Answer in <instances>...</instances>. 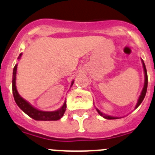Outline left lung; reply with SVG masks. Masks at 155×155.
<instances>
[{"instance_id": "1", "label": "left lung", "mask_w": 155, "mask_h": 155, "mask_svg": "<svg viewBox=\"0 0 155 155\" xmlns=\"http://www.w3.org/2000/svg\"><path fill=\"white\" fill-rule=\"evenodd\" d=\"M143 62V70H144V74H145V81H144V86H143V91L142 92H141V94L140 96L139 99H138V101H137V105H136V108H137L138 106L141 103H142L143 100L144 99L145 97V95H146V93H147V69H146V67H145V64L144 63H143V61H142ZM97 112L99 113V115H101L102 117H104V118H107V119H116V118H118V117H112V116H110V115H105V114H104V113H102L101 111H100L97 108Z\"/></svg>"}]
</instances>
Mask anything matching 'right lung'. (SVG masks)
Listing matches in <instances>:
<instances>
[{
	"instance_id": "obj_1",
	"label": "right lung",
	"mask_w": 155,
	"mask_h": 155,
	"mask_svg": "<svg viewBox=\"0 0 155 155\" xmlns=\"http://www.w3.org/2000/svg\"><path fill=\"white\" fill-rule=\"evenodd\" d=\"M21 54H19L18 59L21 58ZM16 71H17V64H15L13 69V79H12V92L14 99L17 105L21 108L26 115H29L32 118L35 120L38 121H55L58 120L64 115V111L66 110V103L64 102L62 107L60 109L55 111H43L37 110V108L33 107V106L29 104L26 101H25L23 98L20 97L18 94L17 89L15 86V79H16ZM74 82L72 83V85Z\"/></svg>"
}]
</instances>
